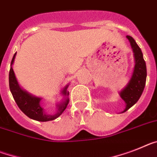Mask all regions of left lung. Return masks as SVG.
<instances>
[{"label":"left lung","instance_id":"8db88e82","mask_svg":"<svg viewBox=\"0 0 157 157\" xmlns=\"http://www.w3.org/2000/svg\"><path fill=\"white\" fill-rule=\"evenodd\" d=\"M126 37L129 40L133 52L135 65L129 81L128 82L125 87L119 92L120 97L126 104L125 109H124V111L121 112V113L128 110L132 106H133L137 102L145 87L147 77L146 64L144 60L141 49L132 36H127Z\"/></svg>","mask_w":157,"mask_h":157}]
</instances>
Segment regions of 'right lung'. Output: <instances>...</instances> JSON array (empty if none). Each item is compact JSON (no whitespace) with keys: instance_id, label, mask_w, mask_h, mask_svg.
Wrapping results in <instances>:
<instances>
[{"instance_id":"obj_1","label":"right lung","mask_w":157,"mask_h":157,"mask_svg":"<svg viewBox=\"0 0 157 157\" xmlns=\"http://www.w3.org/2000/svg\"><path fill=\"white\" fill-rule=\"evenodd\" d=\"M16 55H17V52H15V54L13 55V57L12 59L9 80V89H10L12 95H13V97L16 103L18 105L19 109L27 117H29L33 120H35V121L45 122V121H53V120L56 119L66 109L67 106L69 103V99H68L69 93L67 90L68 85L64 86L62 90H61L60 93L63 96V99L59 103L56 105V113H53V114H48L40 106V101L42 100L41 97H36V96L32 95L31 93H28L27 91L24 90L18 84L14 71L13 69V64L14 63Z\"/></svg>"}]
</instances>
